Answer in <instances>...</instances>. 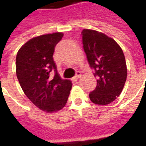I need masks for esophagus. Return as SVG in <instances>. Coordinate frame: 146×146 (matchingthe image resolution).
Listing matches in <instances>:
<instances>
[{
	"instance_id": "34e87169",
	"label": "esophagus",
	"mask_w": 146,
	"mask_h": 146,
	"mask_svg": "<svg viewBox=\"0 0 146 146\" xmlns=\"http://www.w3.org/2000/svg\"><path fill=\"white\" fill-rule=\"evenodd\" d=\"M80 76H81V73L80 72H79V71H77L76 73V75L74 76V77H73V79L74 80H78L80 77Z\"/></svg>"
}]
</instances>
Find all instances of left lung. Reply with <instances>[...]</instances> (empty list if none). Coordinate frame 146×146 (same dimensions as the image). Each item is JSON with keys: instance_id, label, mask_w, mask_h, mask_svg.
<instances>
[{"instance_id": "1", "label": "left lung", "mask_w": 146, "mask_h": 146, "mask_svg": "<svg viewBox=\"0 0 146 146\" xmlns=\"http://www.w3.org/2000/svg\"><path fill=\"white\" fill-rule=\"evenodd\" d=\"M84 51L97 77V86L90 92L91 101L108 105L122 92L127 80V65L122 49L113 38L92 30L81 32Z\"/></svg>"}]
</instances>
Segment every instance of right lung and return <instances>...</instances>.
I'll list each match as a JSON object with an SVG mask.
<instances>
[{"mask_svg":"<svg viewBox=\"0 0 146 146\" xmlns=\"http://www.w3.org/2000/svg\"><path fill=\"white\" fill-rule=\"evenodd\" d=\"M62 36L63 33H54L32 38L16 55V75L21 88L36 107L47 113L62 110L72 88L70 80L61 79L53 60L54 48Z\"/></svg>","mask_w":146,"mask_h":146,"instance_id":"add662e5","label":"right lung"}]
</instances>
